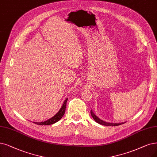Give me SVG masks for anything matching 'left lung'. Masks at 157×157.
Masks as SVG:
<instances>
[{"label": "left lung", "instance_id": "left-lung-1", "mask_svg": "<svg viewBox=\"0 0 157 157\" xmlns=\"http://www.w3.org/2000/svg\"><path fill=\"white\" fill-rule=\"evenodd\" d=\"M91 115L93 117V118L95 120V121L100 124L103 125V126H119V125H121L123 124L125 122H122V123H110V122H105L101 119L99 118L93 112L92 110H91Z\"/></svg>", "mask_w": 157, "mask_h": 157}]
</instances>
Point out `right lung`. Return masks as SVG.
<instances>
[{"instance_id":"add662e5","label":"right lung","mask_w":157,"mask_h":157,"mask_svg":"<svg viewBox=\"0 0 157 157\" xmlns=\"http://www.w3.org/2000/svg\"><path fill=\"white\" fill-rule=\"evenodd\" d=\"M67 98L65 99V100L63 102V104L62 105L60 109H59V111L56 113L53 117H52L51 118L48 119V120L44 121V122H34L35 124H37V125H41V126H47V125H51L53 124L55 122H58L59 121H60V119L62 118V117H63V115L65 113L66 111V102L67 100Z\"/></svg>"}]
</instances>
